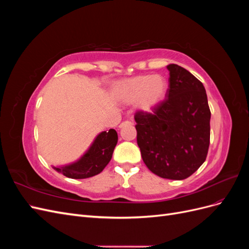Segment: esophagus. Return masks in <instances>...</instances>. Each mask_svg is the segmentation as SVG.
<instances>
[{"label": "esophagus", "mask_w": 249, "mask_h": 249, "mask_svg": "<svg viewBox=\"0 0 249 249\" xmlns=\"http://www.w3.org/2000/svg\"><path fill=\"white\" fill-rule=\"evenodd\" d=\"M126 125H133V122H131V120H125V122H124V123L119 124V127L122 129V127L126 126Z\"/></svg>", "instance_id": "1"}]
</instances>
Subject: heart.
<instances>
[{
  "label": "heart",
  "mask_w": 249,
  "mask_h": 249,
  "mask_svg": "<svg viewBox=\"0 0 249 249\" xmlns=\"http://www.w3.org/2000/svg\"><path fill=\"white\" fill-rule=\"evenodd\" d=\"M168 92V82L160 74H139L118 83L115 88L116 100L123 104L137 101L142 112H153L164 102Z\"/></svg>",
  "instance_id": "b5f03b06"
}]
</instances>
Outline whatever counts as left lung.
<instances>
[{
    "mask_svg": "<svg viewBox=\"0 0 249 249\" xmlns=\"http://www.w3.org/2000/svg\"><path fill=\"white\" fill-rule=\"evenodd\" d=\"M166 100L153 113L135 114L137 143L143 162L158 177L180 180L206 161L211 111L206 89L191 72L167 65Z\"/></svg>",
    "mask_w": 249,
    "mask_h": 249,
    "instance_id": "left-lung-1",
    "label": "left lung"
}]
</instances>
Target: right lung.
Masks as SVG:
<instances>
[{
    "mask_svg": "<svg viewBox=\"0 0 249 249\" xmlns=\"http://www.w3.org/2000/svg\"><path fill=\"white\" fill-rule=\"evenodd\" d=\"M118 136L114 129L97 135L91 146L77 162L62 167L53 166L56 171L71 178H87L99 175L110 162L117 144Z\"/></svg>",
    "mask_w": 249,
    "mask_h": 249,
    "instance_id": "right-lung-1",
    "label": "right lung"
}]
</instances>
